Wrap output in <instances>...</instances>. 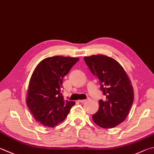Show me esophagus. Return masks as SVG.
I'll return each mask as SVG.
<instances>
[{"label":"esophagus","instance_id":"obj_1","mask_svg":"<svg viewBox=\"0 0 154 154\" xmlns=\"http://www.w3.org/2000/svg\"><path fill=\"white\" fill-rule=\"evenodd\" d=\"M86 100H79V102H82V103H83V102H85L86 101Z\"/></svg>","mask_w":154,"mask_h":154}]
</instances>
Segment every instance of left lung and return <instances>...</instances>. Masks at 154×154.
<instances>
[{
	"mask_svg": "<svg viewBox=\"0 0 154 154\" xmlns=\"http://www.w3.org/2000/svg\"><path fill=\"white\" fill-rule=\"evenodd\" d=\"M86 65L100 82L106 100L99 101V109L92 116L99 127L112 128L127 118L134 100L133 88L123 67L114 58L98 54L84 57Z\"/></svg>",
	"mask_w": 154,
	"mask_h": 154,
	"instance_id": "obj_1",
	"label": "left lung"
}]
</instances>
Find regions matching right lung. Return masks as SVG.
<instances>
[{
    "label": "right lung",
    "instance_id": "right-lung-1",
    "mask_svg": "<svg viewBox=\"0 0 154 154\" xmlns=\"http://www.w3.org/2000/svg\"><path fill=\"white\" fill-rule=\"evenodd\" d=\"M79 60L55 56L44 58L36 66L29 82L26 104L41 125L55 127L65 119L75 104L64 99L60 89L63 77Z\"/></svg>",
    "mask_w": 154,
    "mask_h": 154
}]
</instances>
